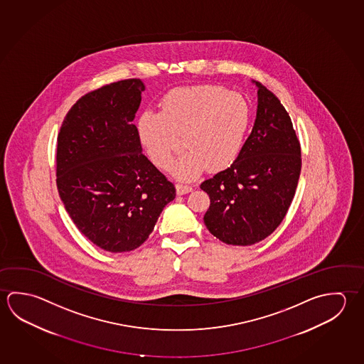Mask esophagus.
Here are the masks:
<instances>
[{"label":"esophagus","instance_id":"34e87169","mask_svg":"<svg viewBox=\"0 0 364 364\" xmlns=\"http://www.w3.org/2000/svg\"><path fill=\"white\" fill-rule=\"evenodd\" d=\"M193 191V186L191 185L185 184V183H178L176 184V191L178 194H185V193H189Z\"/></svg>","mask_w":364,"mask_h":364}]
</instances>
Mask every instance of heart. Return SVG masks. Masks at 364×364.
<instances>
[{
    "label": "heart",
    "mask_w": 364,
    "mask_h": 364,
    "mask_svg": "<svg viewBox=\"0 0 364 364\" xmlns=\"http://www.w3.org/2000/svg\"><path fill=\"white\" fill-rule=\"evenodd\" d=\"M252 124L245 97L216 85L184 87L168 92L160 114L144 112L138 134L156 166L166 170L183 136L185 149L171 171L191 180L210 170H223L239 157Z\"/></svg>",
    "instance_id": "1"
}]
</instances>
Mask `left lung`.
<instances>
[{"mask_svg":"<svg viewBox=\"0 0 364 364\" xmlns=\"http://www.w3.org/2000/svg\"><path fill=\"white\" fill-rule=\"evenodd\" d=\"M258 85L255 127L231 166L204 180L210 208L204 223L231 245H252L271 235L287 216L301 170V149L280 100Z\"/></svg>","mask_w":364,"mask_h":364,"instance_id":"8db88e82","label":"left lung"}]
</instances>
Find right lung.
Segmentation results:
<instances>
[{"label":"right lung","mask_w":364,"mask_h":364,"mask_svg":"<svg viewBox=\"0 0 364 364\" xmlns=\"http://www.w3.org/2000/svg\"><path fill=\"white\" fill-rule=\"evenodd\" d=\"M144 85L106 84L80 97L58 135L56 184L73 223L111 253L141 247L154 231L175 185L141 154L133 124Z\"/></svg>","instance_id":"add662e5"}]
</instances>
